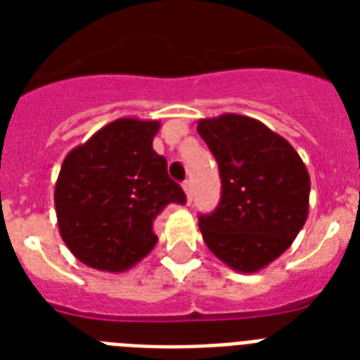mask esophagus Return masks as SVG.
I'll list each match as a JSON object with an SVG mask.
<instances>
[{"mask_svg": "<svg viewBox=\"0 0 360 360\" xmlns=\"http://www.w3.org/2000/svg\"><path fill=\"white\" fill-rule=\"evenodd\" d=\"M183 191H185V194H186V203H191L192 202V183L191 181H185V183H183Z\"/></svg>", "mask_w": 360, "mask_h": 360, "instance_id": "obj_1", "label": "esophagus"}]
</instances>
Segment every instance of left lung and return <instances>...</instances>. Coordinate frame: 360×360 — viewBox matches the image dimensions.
I'll use <instances>...</instances> for the list:
<instances>
[{"label":"left lung","mask_w":360,"mask_h":360,"mask_svg":"<svg viewBox=\"0 0 360 360\" xmlns=\"http://www.w3.org/2000/svg\"><path fill=\"white\" fill-rule=\"evenodd\" d=\"M222 181L219 207L200 217L203 240L237 273H257L291 246L308 219L310 175L290 141L239 114L198 121Z\"/></svg>","instance_id":"1"}]
</instances>
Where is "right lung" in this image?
Here are the masks:
<instances>
[{
    "instance_id": "1",
    "label": "right lung",
    "mask_w": 360,
    "mask_h": 360,
    "mask_svg": "<svg viewBox=\"0 0 360 360\" xmlns=\"http://www.w3.org/2000/svg\"><path fill=\"white\" fill-rule=\"evenodd\" d=\"M158 129V121L121 117L65 157L53 191L59 233L87 267H134L157 245V214L186 202L166 158L153 149Z\"/></svg>"
}]
</instances>
